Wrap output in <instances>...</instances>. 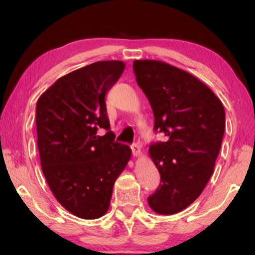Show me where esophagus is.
<instances>
[{
    "mask_svg": "<svg viewBox=\"0 0 255 255\" xmlns=\"http://www.w3.org/2000/svg\"><path fill=\"white\" fill-rule=\"evenodd\" d=\"M131 150H132L133 156H136V157L140 156L141 152H140V146L139 145H138V144H132L131 145Z\"/></svg>",
    "mask_w": 255,
    "mask_h": 255,
    "instance_id": "1",
    "label": "esophagus"
}]
</instances>
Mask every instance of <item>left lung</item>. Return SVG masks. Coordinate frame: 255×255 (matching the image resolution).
I'll use <instances>...</instances> for the list:
<instances>
[{"instance_id":"left-lung-1","label":"left lung","mask_w":255,"mask_h":255,"mask_svg":"<svg viewBox=\"0 0 255 255\" xmlns=\"http://www.w3.org/2000/svg\"><path fill=\"white\" fill-rule=\"evenodd\" d=\"M133 72L154 114V130L166 141L149 146L161 183L148 205L173 215L201 195L214 172L225 131L223 103L206 84L161 60H135Z\"/></svg>"}]
</instances>
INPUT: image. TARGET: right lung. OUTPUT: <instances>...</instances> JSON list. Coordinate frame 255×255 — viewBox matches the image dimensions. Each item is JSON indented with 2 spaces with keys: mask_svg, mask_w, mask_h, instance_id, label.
<instances>
[{
  "mask_svg": "<svg viewBox=\"0 0 255 255\" xmlns=\"http://www.w3.org/2000/svg\"><path fill=\"white\" fill-rule=\"evenodd\" d=\"M122 60L97 62L58 79L37 101L41 169L56 199L83 219L105 215L112 188L131 156L115 141L106 94L125 70ZM100 128L106 135H97Z\"/></svg>",
  "mask_w": 255,
  "mask_h": 255,
  "instance_id": "add662e5",
  "label": "right lung"
}]
</instances>
